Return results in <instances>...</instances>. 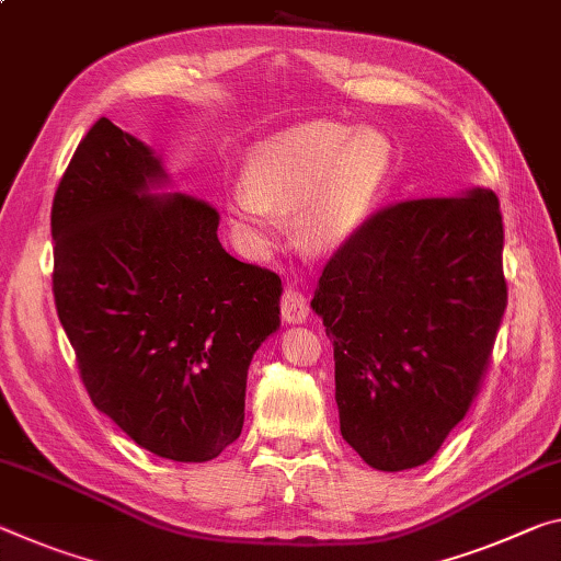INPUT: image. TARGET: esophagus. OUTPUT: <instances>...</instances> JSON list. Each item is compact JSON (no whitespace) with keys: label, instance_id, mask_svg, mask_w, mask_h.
<instances>
[{"label":"esophagus","instance_id":"obj_1","mask_svg":"<svg viewBox=\"0 0 561 561\" xmlns=\"http://www.w3.org/2000/svg\"><path fill=\"white\" fill-rule=\"evenodd\" d=\"M309 314L307 299L297 289H284L282 295V319L287 324H301Z\"/></svg>","mask_w":561,"mask_h":561}]
</instances>
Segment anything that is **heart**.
<instances>
[{
    "instance_id": "obj_1",
    "label": "heart",
    "mask_w": 561,
    "mask_h": 561,
    "mask_svg": "<svg viewBox=\"0 0 561 561\" xmlns=\"http://www.w3.org/2000/svg\"><path fill=\"white\" fill-rule=\"evenodd\" d=\"M394 174L385 131L340 122L297 124L254 149L244 182L227 192L239 232L270 244L277 215H295L297 244L332 254L357 237Z\"/></svg>"
}]
</instances>
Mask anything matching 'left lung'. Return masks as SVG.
I'll return each mask as SVG.
<instances>
[{
	"label": "left lung",
	"mask_w": 561,
	"mask_h": 561,
	"mask_svg": "<svg viewBox=\"0 0 561 561\" xmlns=\"http://www.w3.org/2000/svg\"><path fill=\"white\" fill-rule=\"evenodd\" d=\"M486 186L399 202L342 247L312 309L334 344L344 442L381 472L430 461L465 420L506 307Z\"/></svg>",
	"instance_id": "8db88e82"
}]
</instances>
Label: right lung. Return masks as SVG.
I'll return each mask as SVG.
<instances>
[{
	"instance_id": "right-lung-1",
	"label": "right lung",
	"mask_w": 561,
	"mask_h": 561,
	"mask_svg": "<svg viewBox=\"0 0 561 561\" xmlns=\"http://www.w3.org/2000/svg\"><path fill=\"white\" fill-rule=\"evenodd\" d=\"M102 117L51 204L55 305L94 407L157 457L209 461L244 424L247 369L282 279L225 252L219 215Z\"/></svg>"
}]
</instances>
